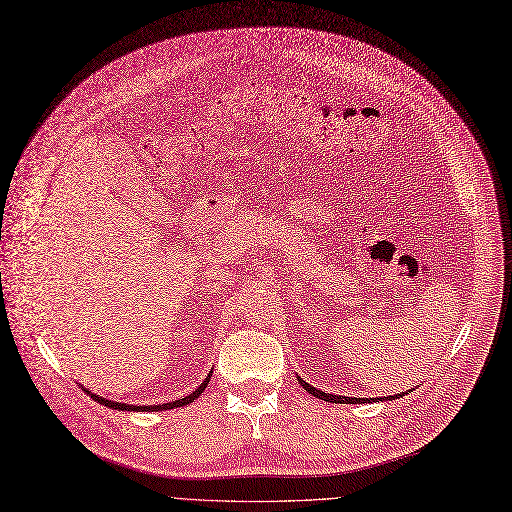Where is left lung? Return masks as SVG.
Segmentation results:
<instances>
[{
    "label": "left lung",
    "mask_w": 512,
    "mask_h": 512,
    "mask_svg": "<svg viewBox=\"0 0 512 512\" xmlns=\"http://www.w3.org/2000/svg\"><path fill=\"white\" fill-rule=\"evenodd\" d=\"M297 380H299V384L301 386H304V390L306 392H310L312 396H316V399H320V401H327V403H346V405H361V403H371V401H382V399H352V396H339V394H329V392H323V390H318V388H314V386H310L308 382H304V380H301V377H297ZM407 392H403V394H394V396H384V401L388 399H401V396H405Z\"/></svg>",
    "instance_id": "left-lung-1"
}]
</instances>
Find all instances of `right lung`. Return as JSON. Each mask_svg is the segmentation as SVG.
<instances>
[{
  "label": "right lung",
  "instance_id": "1",
  "mask_svg": "<svg viewBox=\"0 0 512 512\" xmlns=\"http://www.w3.org/2000/svg\"><path fill=\"white\" fill-rule=\"evenodd\" d=\"M211 375H213V371L204 377V382H202L192 394L183 396V399H179V401L162 403V405H128V403H118V401L105 399V396H101V394H94V392H90V390L84 388V386H82V388H84L86 394H90L92 401H97V403H101V405H105V407H109V409H118V411H166V409H175V407H183V405L194 403V401L198 399V396L204 392V388L208 386V382H211Z\"/></svg>",
  "mask_w": 512,
  "mask_h": 512
}]
</instances>
